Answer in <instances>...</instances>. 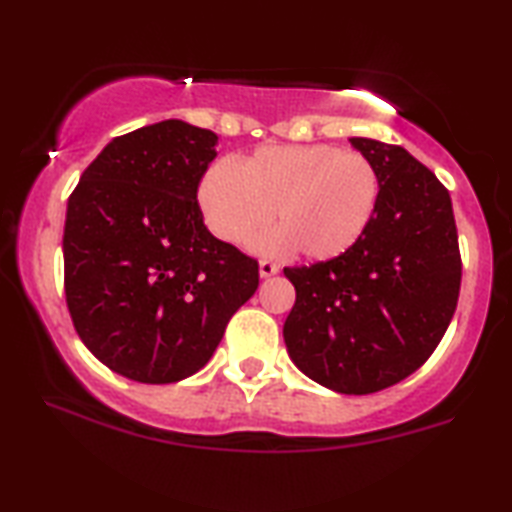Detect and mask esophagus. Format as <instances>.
<instances>
[{"mask_svg": "<svg viewBox=\"0 0 512 512\" xmlns=\"http://www.w3.org/2000/svg\"><path fill=\"white\" fill-rule=\"evenodd\" d=\"M275 273H280V266H277L275 262H271V259H262V262H259V275L271 277Z\"/></svg>", "mask_w": 512, "mask_h": 512, "instance_id": "1", "label": "esophagus"}]
</instances>
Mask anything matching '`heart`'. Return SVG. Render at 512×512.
I'll use <instances>...</instances> for the list:
<instances>
[{
	"instance_id": "b5f03b06",
	"label": "heart",
	"mask_w": 512,
	"mask_h": 512,
	"mask_svg": "<svg viewBox=\"0 0 512 512\" xmlns=\"http://www.w3.org/2000/svg\"><path fill=\"white\" fill-rule=\"evenodd\" d=\"M377 196L375 164L329 144L264 146L244 164L219 160L198 187L207 228L225 244L246 246L273 212L280 230L264 248H296L314 262L341 257L357 244Z\"/></svg>"
}]
</instances>
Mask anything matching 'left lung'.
<instances>
[{
  "instance_id": "obj_1",
  "label": "left lung",
  "mask_w": 512,
  "mask_h": 512,
  "mask_svg": "<svg viewBox=\"0 0 512 512\" xmlns=\"http://www.w3.org/2000/svg\"><path fill=\"white\" fill-rule=\"evenodd\" d=\"M375 164L372 221L348 253L284 268L296 305L284 323L289 357L329 391L368 395L418 370L443 339L461 291L452 198L395 144L350 137Z\"/></svg>"
}]
</instances>
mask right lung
<instances>
[{"instance_id": "add662e5", "label": "right lung", "mask_w": 512, "mask_h": 512, "mask_svg": "<svg viewBox=\"0 0 512 512\" xmlns=\"http://www.w3.org/2000/svg\"><path fill=\"white\" fill-rule=\"evenodd\" d=\"M216 137L180 119L115 137L69 196V316L103 366L142 384L201 370L257 291V259L216 239L196 192Z\"/></svg>"}]
</instances>
